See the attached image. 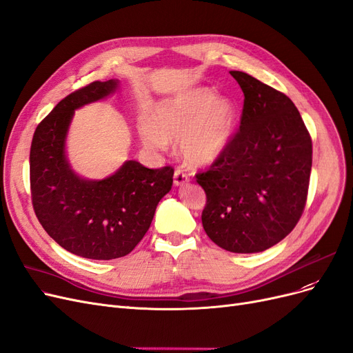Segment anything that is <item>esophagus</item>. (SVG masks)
I'll list each match as a JSON object with an SVG mask.
<instances>
[{
  "label": "esophagus",
  "mask_w": 353,
  "mask_h": 353,
  "mask_svg": "<svg viewBox=\"0 0 353 353\" xmlns=\"http://www.w3.org/2000/svg\"><path fill=\"white\" fill-rule=\"evenodd\" d=\"M188 181H189V176L183 172V170L177 168L176 172H174V185L176 186H181V185L188 183Z\"/></svg>",
  "instance_id": "34e87169"
}]
</instances>
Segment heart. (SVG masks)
<instances>
[{"instance_id":"1","label":"heart","mask_w":353,"mask_h":353,"mask_svg":"<svg viewBox=\"0 0 353 353\" xmlns=\"http://www.w3.org/2000/svg\"><path fill=\"white\" fill-rule=\"evenodd\" d=\"M236 128V107L229 98H215L210 88H193L155 105L151 120L141 123L143 142L164 150L180 138V152L192 165H208L229 148Z\"/></svg>"}]
</instances>
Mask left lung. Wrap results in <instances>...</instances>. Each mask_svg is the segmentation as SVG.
<instances>
[{
	"instance_id": "obj_1",
	"label": "left lung",
	"mask_w": 353,
	"mask_h": 353,
	"mask_svg": "<svg viewBox=\"0 0 353 353\" xmlns=\"http://www.w3.org/2000/svg\"><path fill=\"white\" fill-rule=\"evenodd\" d=\"M241 126L196 181L205 190L202 225L236 254L263 252L298 224L308 196L312 141L292 99L243 72Z\"/></svg>"
}]
</instances>
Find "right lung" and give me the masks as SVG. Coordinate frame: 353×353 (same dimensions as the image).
I'll use <instances>...</instances> for the list:
<instances>
[{
    "label": "right lung",
    "instance_id": "right-lung-1",
    "mask_svg": "<svg viewBox=\"0 0 353 353\" xmlns=\"http://www.w3.org/2000/svg\"><path fill=\"white\" fill-rule=\"evenodd\" d=\"M117 81L92 82L61 99L33 133L32 205L42 227L65 251L89 259L130 254L148 232L158 202L173 185L174 168L126 161L102 180L79 177L65 160L74 110L105 98Z\"/></svg>",
    "mask_w": 353,
    "mask_h": 353
}]
</instances>
